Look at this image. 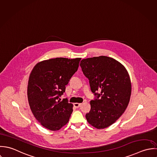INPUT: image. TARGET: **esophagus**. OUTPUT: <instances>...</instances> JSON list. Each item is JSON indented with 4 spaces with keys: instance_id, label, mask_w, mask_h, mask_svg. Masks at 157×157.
Here are the masks:
<instances>
[{
    "instance_id": "34e87169",
    "label": "esophagus",
    "mask_w": 157,
    "mask_h": 157,
    "mask_svg": "<svg viewBox=\"0 0 157 157\" xmlns=\"http://www.w3.org/2000/svg\"><path fill=\"white\" fill-rule=\"evenodd\" d=\"M81 105V103H78V102L74 103V106H75L76 108H79Z\"/></svg>"
}]
</instances>
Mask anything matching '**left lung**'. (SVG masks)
I'll list each match as a JSON object with an SVG mask.
<instances>
[{"mask_svg": "<svg viewBox=\"0 0 157 157\" xmlns=\"http://www.w3.org/2000/svg\"><path fill=\"white\" fill-rule=\"evenodd\" d=\"M80 66L97 98L90 101L88 123L98 129L113 124L125 112L131 96V81L125 67L116 59L101 56L82 59ZM98 91L100 94H96Z\"/></svg>", "mask_w": 157, "mask_h": 157, "instance_id": "left-lung-1", "label": "left lung"}]
</instances>
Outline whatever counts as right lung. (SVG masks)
<instances>
[{
  "label": "right lung",
  "mask_w": 157,
  "mask_h": 157,
  "mask_svg": "<svg viewBox=\"0 0 157 157\" xmlns=\"http://www.w3.org/2000/svg\"><path fill=\"white\" fill-rule=\"evenodd\" d=\"M81 58H56L36 63L29 76L27 96L32 113L40 124L56 131L69 121L73 104L59 97L77 71Z\"/></svg>",
  "instance_id": "add662e5"
}]
</instances>
